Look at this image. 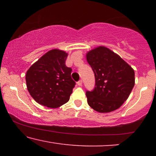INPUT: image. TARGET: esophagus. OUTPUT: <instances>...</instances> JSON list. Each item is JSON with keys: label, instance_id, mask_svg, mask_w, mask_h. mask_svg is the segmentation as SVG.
<instances>
[{"label": "esophagus", "instance_id": "esophagus-1", "mask_svg": "<svg viewBox=\"0 0 156 156\" xmlns=\"http://www.w3.org/2000/svg\"><path fill=\"white\" fill-rule=\"evenodd\" d=\"M78 86H82V84H83V81H82V80H80L79 81H78Z\"/></svg>", "mask_w": 156, "mask_h": 156}]
</instances>
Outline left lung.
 I'll use <instances>...</instances> for the list:
<instances>
[{
  "label": "left lung",
  "instance_id": "left-lung-1",
  "mask_svg": "<svg viewBox=\"0 0 156 156\" xmlns=\"http://www.w3.org/2000/svg\"><path fill=\"white\" fill-rule=\"evenodd\" d=\"M86 57L95 78L94 90L86 92L89 105L100 113L117 110L128 99L133 88V69L105 46L91 50Z\"/></svg>",
  "mask_w": 156,
  "mask_h": 156
}]
</instances>
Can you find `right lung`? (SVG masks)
Returning a JSON list of instances; mask_svg holds the SVG:
<instances>
[{"mask_svg": "<svg viewBox=\"0 0 156 156\" xmlns=\"http://www.w3.org/2000/svg\"><path fill=\"white\" fill-rule=\"evenodd\" d=\"M67 55L62 50H51L27 71V89L39 104L56 108L69 101L76 82L71 78L72 69L65 64Z\"/></svg>", "mask_w": 156, "mask_h": 156, "instance_id": "add662e5", "label": "right lung"}]
</instances>
